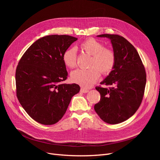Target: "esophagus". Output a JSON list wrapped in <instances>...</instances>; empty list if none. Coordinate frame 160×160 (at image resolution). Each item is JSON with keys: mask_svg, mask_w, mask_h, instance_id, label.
I'll use <instances>...</instances> for the list:
<instances>
[{"mask_svg": "<svg viewBox=\"0 0 160 160\" xmlns=\"http://www.w3.org/2000/svg\"><path fill=\"white\" fill-rule=\"evenodd\" d=\"M80 91L82 92V93H88V92H89V90H88V89H84V88H81Z\"/></svg>", "mask_w": 160, "mask_h": 160, "instance_id": "34e87169", "label": "esophagus"}]
</instances>
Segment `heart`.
<instances>
[{"instance_id":"1","label":"heart","mask_w":160,"mask_h":160,"mask_svg":"<svg viewBox=\"0 0 160 160\" xmlns=\"http://www.w3.org/2000/svg\"><path fill=\"white\" fill-rule=\"evenodd\" d=\"M80 47L87 54L91 55L89 68L87 69H78L71 74L72 82L83 88H89L93 86L98 80L100 72L108 74L113 69L115 57L112 50L104 48L100 41L89 38L80 44ZM64 64L69 68H74L77 65V54L74 48L65 50L62 56Z\"/></svg>"}]
</instances>
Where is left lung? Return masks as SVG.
<instances>
[{"label": "left lung", "mask_w": 160, "mask_h": 160, "mask_svg": "<svg viewBox=\"0 0 160 160\" xmlns=\"http://www.w3.org/2000/svg\"><path fill=\"white\" fill-rule=\"evenodd\" d=\"M97 37L110 40L115 63L112 71L100 82L112 88H96L101 98L94 108L104 122L121 123L135 113L141 103L147 81L145 67L135 47L123 37L112 34Z\"/></svg>", "instance_id": "1"}]
</instances>
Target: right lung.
I'll return each instance as SVG.
<instances>
[{
	"label": "right lung",
	"instance_id": "add662e5",
	"mask_svg": "<svg viewBox=\"0 0 160 160\" xmlns=\"http://www.w3.org/2000/svg\"><path fill=\"white\" fill-rule=\"evenodd\" d=\"M78 39L50 35L36 41L24 52L15 72L17 96L24 110L39 123L51 125L65 113L78 84H61L67 79L62 56Z\"/></svg>",
	"mask_w": 160,
	"mask_h": 160
}]
</instances>
